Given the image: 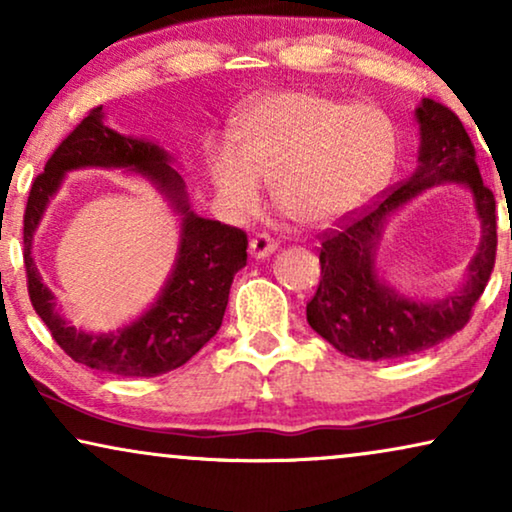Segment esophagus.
Wrapping results in <instances>:
<instances>
[{"label":"esophagus","instance_id":"34e87169","mask_svg":"<svg viewBox=\"0 0 512 512\" xmlns=\"http://www.w3.org/2000/svg\"><path fill=\"white\" fill-rule=\"evenodd\" d=\"M277 249V242L272 240L270 235H265V233H261V235H256L254 240L249 242V251H251V256L254 258H265V256H270L272 251Z\"/></svg>","mask_w":512,"mask_h":512}]
</instances>
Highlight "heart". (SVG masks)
<instances>
[{"mask_svg": "<svg viewBox=\"0 0 512 512\" xmlns=\"http://www.w3.org/2000/svg\"><path fill=\"white\" fill-rule=\"evenodd\" d=\"M396 125L375 104L314 93H275L235 123V146L209 158L216 195L235 216L261 205V181L303 226L321 228L361 209L394 172Z\"/></svg>", "mask_w": 512, "mask_h": 512, "instance_id": "heart-1", "label": "heart"}]
</instances>
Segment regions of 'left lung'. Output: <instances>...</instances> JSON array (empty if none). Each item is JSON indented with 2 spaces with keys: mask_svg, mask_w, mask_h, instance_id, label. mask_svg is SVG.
Returning a JSON list of instances; mask_svg holds the SVG:
<instances>
[{
  "mask_svg": "<svg viewBox=\"0 0 512 512\" xmlns=\"http://www.w3.org/2000/svg\"><path fill=\"white\" fill-rule=\"evenodd\" d=\"M415 116L422 135L417 172L321 235V279L307 303V321L321 338L352 359H401L452 338L468 324L494 270L496 200L482 184L471 137L452 109L429 97H424ZM445 180L464 183L474 193L483 240L465 286L454 297L417 304L376 277V240L389 213L429 185Z\"/></svg>",
  "mask_w": 512,
  "mask_h": 512,
  "instance_id": "obj_1",
  "label": "left lung"
}]
</instances>
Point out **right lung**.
Here are the masks:
<instances>
[{
    "instance_id": "1",
    "label": "right lung",
    "mask_w": 512,
    "mask_h": 512,
    "mask_svg": "<svg viewBox=\"0 0 512 512\" xmlns=\"http://www.w3.org/2000/svg\"><path fill=\"white\" fill-rule=\"evenodd\" d=\"M102 107L62 139L44 172L32 181L23 216V261L34 312L48 326L62 352L76 363L123 377H156L184 366L221 328L230 284L247 265V233L188 209L184 181L172 170V156L146 139L118 135L104 125ZM81 166L142 171L173 200L182 220L175 270L152 310L116 334L76 332L54 310V297L40 282L31 258V237L43 209L67 171Z\"/></svg>"
}]
</instances>
